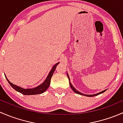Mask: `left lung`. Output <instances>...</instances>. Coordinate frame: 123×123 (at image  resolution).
I'll return each mask as SVG.
<instances>
[{
  "label": "left lung",
  "instance_id": "8db88e82",
  "mask_svg": "<svg viewBox=\"0 0 123 123\" xmlns=\"http://www.w3.org/2000/svg\"><path fill=\"white\" fill-rule=\"evenodd\" d=\"M67 74L68 78V79H69V85H70V87H71V89H72V90H73V91H74V92L75 93H77V94H79V95H83V96H87V97H93V96H97V95H99V94H101V93H102L105 92L106 91V90H104V91H102V92H100L98 93L95 94V95H85V94H83V93H82L80 92H79V91H78L77 90H76V89H75V88L74 87V86H73L71 85V82H70V79H69V77L68 74Z\"/></svg>",
  "mask_w": 123,
  "mask_h": 123
}]
</instances>
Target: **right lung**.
<instances>
[{"mask_svg": "<svg viewBox=\"0 0 123 123\" xmlns=\"http://www.w3.org/2000/svg\"><path fill=\"white\" fill-rule=\"evenodd\" d=\"M59 64V62L56 63V64H55L54 66L52 68L51 70L49 72V74H48V77H47L46 79L44 81V82L43 83L41 84L40 85L36 87L33 88V89H24V88L18 86L13 85V83L10 82L8 80V79L6 77V79L8 80L9 84L11 85V86L12 87L13 89H14L16 91L18 92L21 93L25 95H38V94H41L42 93L44 92L46 90L48 89V88L49 87L50 83V80H51V78L52 77L53 74H54L55 70L56 67L58 65V64Z\"/></svg>", "mask_w": 123, "mask_h": 123, "instance_id": "obj_1", "label": "right lung"}]
</instances>
